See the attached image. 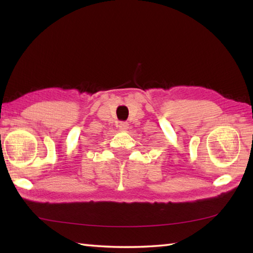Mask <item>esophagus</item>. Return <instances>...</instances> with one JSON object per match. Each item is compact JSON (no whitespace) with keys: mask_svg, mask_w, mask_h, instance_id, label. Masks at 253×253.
<instances>
[{"mask_svg":"<svg viewBox=\"0 0 253 253\" xmlns=\"http://www.w3.org/2000/svg\"><path fill=\"white\" fill-rule=\"evenodd\" d=\"M118 127H120L121 131H126L128 129V123L127 122H121L120 125H118Z\"/></svg>","mask_w":253,"mask_h":253,"instance_id":"34e87169","label":"esophagus"}]
</instances>
